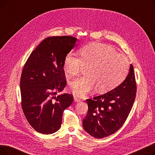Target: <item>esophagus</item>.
<instances>
[{
	"label": "esophagus",
	"mask_w": 155,
	"mask_h": 155,
	"mask_svg": "<svg viewBox=\"0 0 155 155\" xmlns=\"http://www.w3.org/2000/svg\"><path fill=\"white\" fill-rule=\"evenodd\" d=\"M74 100H75V101H76V102H80L81 101H82L80 98H78V97H76V96L74 97Z\"/></svg>",
	"instance_id": "obj_1"
}]
</instances>
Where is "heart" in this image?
I'll return each instance as SVG.
<instances>
[{"label": "heart", "mask_w": 155, "mask_h": 155, "mask_svg": "<svg viewBox=\"0 0 155 155\" xmlns=\"http://www.w3.org/2000/svg\"><path fill=\"white\" fill-rule=\"evenodd\" d=\"M80 56L70 52L65 56L63 68L70 76H77L85 67L87 75L70 84L72 93L82 97L97 87L102 92L112 90L123 81L128 71L126 57L117 53L112 47L102 43H91L84 46Z\"/></svg>", "instance_id": "1"}]
</instances>
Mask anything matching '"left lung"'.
Segmentation results:
<instances>
[{
    "instance_id": "left-lung-1",
    "label": "left lung",
    "mask_w": 155,
    "mask_h": 155,
    "mask_svg": "<svg viewBox=\"0 0 155 155\" xmlns=\"http://www.w3.org/2000/svg\"><path fill=\"white\" fill-rule=\"evenodd\" d=\"M133 64L124 82L104 94L86 100L88 112L83 119L85 131L95 138L110 136L123 126L131 112L136 95Z\"/></svg>"
}]
</instances>
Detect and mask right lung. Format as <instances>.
Listing matches in <instances>:
<instances>
[{"label":"right lung","instance_id":"1","mask_svg":"<svg viewBox=\"0 0 155 155\" xmlns=\"http://www.w3.org/2000/svg\"><path fill=\"white\" fill-rule=\"evenodd\" d=\"M76 41L70 36L48 37L32 51L24 65L21 106L29 124L39 133L58 131L64 110L73 102L72 94H56L67 85L64 60Z\"/></svg>","mask_w":155,"mask_h":155}]
</instances>
